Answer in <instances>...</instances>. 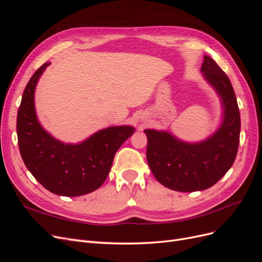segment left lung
<instances>
[{
	"instance_id": "1",
	"label": "left lung",
	"mask_w": 262,
	"mask_h": 262,
	"mask_svg": "<svg viewBox=\"0 0 262 262\" xmlns=\"http://www.w3.org/2000/svg\"><path fill=\"white\" fill-rule=\"evenodd\" d=\"M204 76L216 90L224 107V120L213 137L196 144L184 143L171 134L145 130L146 160L155 178L180 192L204 190L215 185L232 167L239 144L241 115L228 76L205 55Z\"/></svg>"
}]
</instances>
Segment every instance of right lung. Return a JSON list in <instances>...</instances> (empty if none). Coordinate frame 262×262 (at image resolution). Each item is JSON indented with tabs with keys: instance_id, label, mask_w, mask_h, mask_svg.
I'll return each instance as SVG.
<instances>
[{
	"instance_id": "right-lung-1",
	"label": "right lung",
	"mask_w": 262,
	"mask_h": 262,
	"mask_svg": "<svg viewBox=\"0 0 262 262\" xmlns=\"http://www.w3.org/2000/svg\"><path fill=\"white\" fill-rule=\"evenodd\" d=\"M49 64L45 63L36 71L23 93L16 122L19 152L31 175L50 192L83 195L104 184L116 152L134 129L112 126L77 145H66L53 139L39 124L34 106L38 78Z\"/></svg>"
}]
</instances>
